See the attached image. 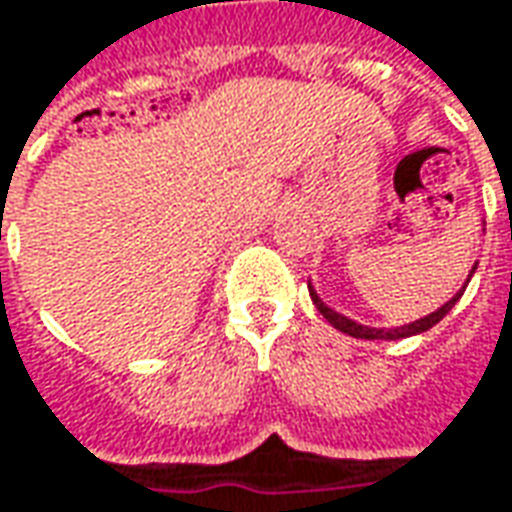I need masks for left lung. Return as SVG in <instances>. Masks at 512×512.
<instances>
[{"label":"left lung","instance_id":"obj_1","mask_svg":"<svg viewBox=\"0 0 512 512\" xmlns=\"http://www.w3.org/2000/svg\"><path fill=\"white\" fill-rule=\"evenodd\" d=\"M476 266H479V263H473V269L467 272V280L462 283V289L456 291L448 303H442L436 311L425 314V317H419V320H414V323H405V326L385 328V326H365V323H357V320L345 317L343 311L331 309L326 300L317 294V289L311 286V280H309V294H311V300H314V306H317V311L326 317L331 326L337 328V331H343V334H348V337H357V340H402V337H414V334H422V331H428V328L436 326V323H439V320H442V317H445V314L459 303V297L465 294L467 283H470V277H473V272H476Z\"/></svg>","mask_w":512,"mask_h":512}]
</instances>
